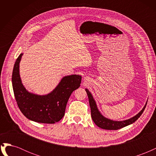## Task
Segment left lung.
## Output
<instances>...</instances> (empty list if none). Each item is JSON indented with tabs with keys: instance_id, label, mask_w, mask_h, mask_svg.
<instances>
[{
	"instance_id": "1",
	"label": "left lung",
	"mask_w": 156,
	"mask_h": 156,
	"mask_svg": "<svg viewBox=\"0 0 156 156\" xmlns=\"http://www.w3.org/2000/svg\"><path fill=\"white\" fill-rule=\"evenodd\" d=\"M85 90L87 93V95L89 99V103L90 107L91 109V116L93 121L98 127H101L102 129H108V130H117L122 128V127H126L131 124H133L143 114V111L145 109V107L146 106L147 103H146L145 106L139 113L135 116L134 117L131 118L130 119L126 120L122 122H117V121H113L109 119H107L104 116H103L100 111H98L96 102L93 99L92 94H90L87 89H85Z\"/></svg>"
}]
</instances>
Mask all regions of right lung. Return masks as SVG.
<instances>
[{
	"instance_id": "right-lung-1",
	"label": "right lung",
	"mask_w": 156,
	"mask_h": 156,
	"mask_svg": "<svg viewBox=\"0 0 156 156\" xmlns=\"http://www.w3.org/2000/svg\"><path fill=\"white\" fill-rule=\"evenodd\" d=\"M23 54L17 58L12 73V86L19 108L28 119L38 123L54 124L62 119L72 93L81 83V76L64 77L51 93L38 96L28 92L20 76V62Z\"/></svg>"
}]
</instances>
